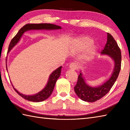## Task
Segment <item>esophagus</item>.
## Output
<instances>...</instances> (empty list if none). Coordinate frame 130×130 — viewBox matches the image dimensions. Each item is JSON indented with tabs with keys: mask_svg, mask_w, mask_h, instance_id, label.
I'll return each instance as SVG.
<instances>
[{
	"mask_svg": "<svg viewBox=\"0 0 130 130\" xmlns=\"http://www.w3.org/2000/svg\"><path fill=\"white\" fill-rule=\"evenodd\" d=\"M76 68H77V65L76 64V63H75V62L71 63L69 65V68L71 70H75L76 69Z\"/></svg>",
	"mask_w": 130,
	"mask_h": 130,
	"instance_id": "34e87169",
	"label": "esophagus"
}]
</instances>
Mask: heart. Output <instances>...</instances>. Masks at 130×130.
I'll list each match as a JSON object with an SVG mask.
<instances>
[{
    "label": "heart",
    "mask_w": 130,
    "mask_h": 130,
    "mask_svg": "<svg viewBox=\"0 0 130 130\" xmlns=\"http://www.w3.org/2000/svg\"><path fill=\"white\" fill-rule=\"evenodd\" d=\"M93 40L88 37H80L74 41V46L75 49L78 52H84L92 45ZM96 47L95 45L91 46L88 50L85 59L89 60L94 55Z\"/></svg>",
    "instance_id": "heart-1"
}]
</instances>
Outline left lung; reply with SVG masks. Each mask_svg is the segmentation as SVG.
Returning <instances> with one entry per match:
<instances>
[{
  "label": "left lung",
  "instance_id": "left-lung-1",
  "mask_svg": "<svg viewBox=\"0 0 130 130\" xmlns=\"http://www.w3.org/2000/svg\"><path fill=\"white\" fill-rule=\"evenodd\" d=\"M101 54L107 55L113 60V71L106 82L95 87L89 86L85 83L82 71H80L74 91L78 97L85 102H94L103 97L111 90L119 75L121 67V50L114 38L108 33H107V43L101 51Z\"/></svg>",
  "mask_w": 130,
  "mask_h": 130
}]
</instances>
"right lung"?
Listing matches in <instances>:
<instances>
[{
	"label": "right lung",
	"instance_id": "add662e5",
	"mask_svg": "<svg viewBox=\"0 0 130 130\" xmlns=\"http://www.w3.org/2000/svg\"><path fill=\"white\" fill-rule=\"evenodd\" d=\"M61 29V27L55 24L50 23H40V24H27L24 26L22 28H21L18 32L17 34L11 42L8 47V53H9L10 51L14 47L19 40L21 37L25 32L29 31V30L33 29H46V30H54V29ZM62 67H60L57 69L54 70L49 76L47 83L45 87L41 90L40 92L34 95H25L22 93H19L18 91L15 89L13 86L14 89L17 93L19 95L27 101L34 102H42L47 99L51 95L53 90L54 89L55 84L58 78H59L61 74Z\"/></svg>",
	"mask_w": 130,
	"mask_h": 130
}]
</instances>
